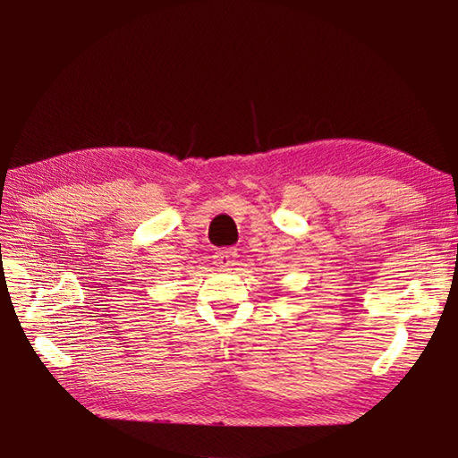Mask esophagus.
<instances>
[{"label": "esophagus", "mask_w": 458, "mask_h": 458, "mask_svg": "<svg viewBox=\"0 0 458 458\" xmlns=\"http://www.w3.org/2000/svg\"><path fill=\"white\" fill-rule=\"evenodd\" d=\"M215 265L222 270H228L230 267L236 265V259H238V250H233V247H225V250H218L215 255Z\"/></svg>", "instance_id": "1"}]
</instances>
